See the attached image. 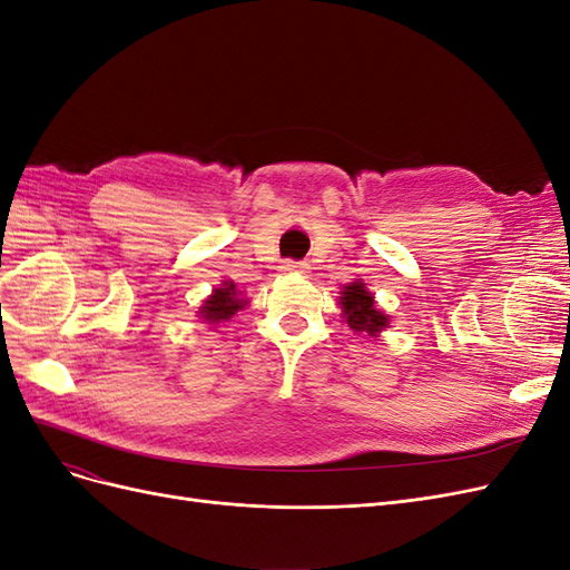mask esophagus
<instances>
[{"mask_svg": "<svg viewBox=\"0 0 570 570\" xmlns=\"http://www.w3.org/2000/svg\"><path fill=\"white\" fill-rule=\"evenodd\" d=\"M281 268L285 273H308V264L306 262H283Z\"/></svg>", "mask_w": 570, "mask_h": 570, "instance_id": "esophagus-1", "label": "esophagus"}]
</instances>
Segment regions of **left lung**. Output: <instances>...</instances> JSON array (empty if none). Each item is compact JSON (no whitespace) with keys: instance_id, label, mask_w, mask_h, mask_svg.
<instances>
[{"instance_id":"obj_1","label":"left lung","mask_w":570,"mask_h":570,"mask_svg":"<svg viewBox=\"0 0 570 570\" xmlns=\"http://www.w3.org/2000/svg\"><path fill=\"white\" fill-rule=\"evenodd\" d=\"M340 316L342 323H347L350 331L354 335H366V337H377L385 327H390V316L377 308V302L373 297V292L366 287L364 281H354L347 283L340 289Z\"/></svg>"}]
</instances>
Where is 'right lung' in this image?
<instances>
[{
    "label": "right lung",
    "instance_id": "obj_1",
    "mask_svg": "<svg viewBox=\"0 0 570 570\" xmlns=\"http://www.w3.org/2000/svg\"><path fill=\"white\" fill-rule=\"evenodd\" d=\"M249 306V299L243 295V289H237L233 281H220L212 289V295L202 302L197 308V318L202 323H209L214 327L233 321L243 308Z\"/></svg>",
    "mask_w": 570,
    "mask_h": 570
}]
</instances>
